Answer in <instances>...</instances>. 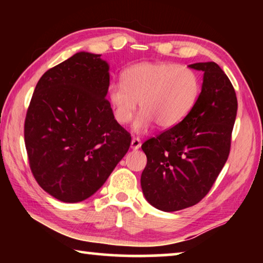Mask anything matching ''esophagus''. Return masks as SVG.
Instances as JSON below:
<instances>
[{
  "label": "esophagus",
  "mask_w": 263,
  "mask_h": 263,
  "mask_svg": "<svg viewBox=\"0 0 263 263\" xmlns=\"http://www.w3.org/2000/svg\"><path fill=\"white\" fill-rule=\"evenodd\" d=\"M141 146V141L139 138H132V141H131V148L132 149H138Z\"/></svg>",
  "instance_id": "1"
}]
</instances>
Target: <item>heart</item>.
<instances>
[{"label": "heart", "mask_w": 263, "mask_h": 263, "mask_svg": "<svg viewBox=\"0 0 263 263\" xmlns=\"http://www.w3.org/2000/svg\"><path fill=\"white\" fill-rule=\"evenodd\" d=\"M201 91V77L195 69L158 61L127 67L122 74V83H111L108 95L115 119L121 125L132 121L139 101L141 112L135 130L140 132L154 123L161 128L179 125L194 109Z\"/></svg>", "instance_id": "obj_1"}]
</instances>
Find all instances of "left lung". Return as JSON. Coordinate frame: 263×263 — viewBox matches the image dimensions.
<instances>
[{"mask_svg":"<svg viewBox=\"0 0 263 263\" xmlns=\"http://www.w3.org/2000/svg\"><path fill=\"white\" fill-rule=\"evenodd\" d=\"M189 67L204 73L197 103L179 125L141 145L147 157L142 193L166 212L193 206L208 195L229 158L237 117V95L219 66L210 61Z\"/></svg>","mask_w":263,"mask_h":263,"instance_id":"left-lung-1","label":"left lung"}]
</instances>
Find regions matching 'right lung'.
I'll use <instances>...</instances> for the list:
<instances>
[{"label":"right lung","instance_id":"right-lung-1","mask_svg":"<svg viewBox=\"0 0 263 263\" xmlns=\"http://www.w3.org/2000/svg\"><path fill=\"white\" fill-rule=\"evenodd\" d=\"M109 65L79 52L44 73L26 111L24 141L37 183L66 203L94 195L130 148L115 119Z\"/></svg>","mask_w":263,"mask_h":263}]
</instances>
